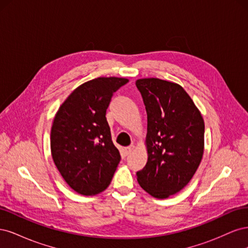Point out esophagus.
Returning a JSON list of instances; mask_svg holds the SVG:
<instances>
[{
	"label": "esophagus",
	"mask_w": 248,
	"mask_h": 248,
	"mask_svg": "<svg viewBox=\"0 0 248 248\" xmlns=\"http://www.w3.org/2000/svg\"><path fill=\"white\" fill-rule=\"evenodd\" d=\"M136 149V147H134L133 145H130V146H128V147H126L125 148V152H126V154L128 155V154H130L131 152H133V150Z\"/></svg>",
	"instance_id": "1"
}]
</instances>
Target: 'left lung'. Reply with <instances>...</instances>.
I'll list each match as a JSON object with an SVG mask.
<instances>
[{
	"instance_id": "8db88e82",
	"label": "left lung",
	"mask_w": 248,
	"mask_h": 248,
	"mask_svg": "<svg viewBox=\"0 0 248 248\" xmlns=\"http://www.w3.org/2000/svg\"><path fill=\"white\" fill-rule=\"evenodd\" d=\"M147 111L148 161L137 172L150 196L167 199L189 183L204 154L205 123L201 111L176 82L160 78L136 81Z\"/></svg>"
}]
</instances>
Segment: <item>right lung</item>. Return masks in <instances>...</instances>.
Returning <instances> with one entry per match:
<instances>
[{"mask_svg": "<svg viewBox=\"0 0 248 248\" xmlns=\"http://www.w3.org/2000/svg\"><path fill=\"white\" fill-rule=\"evenodd\" d=\"M124 78H97L78 87L59 108L50 131V151L60 174L81 196L108 188L121 160L111 140L107 109Z\"/></svg>", "mask_w": 248, "mask_h": 248, "instance_id": "right-lung-1", "label": "right lung"}]
</instances>
